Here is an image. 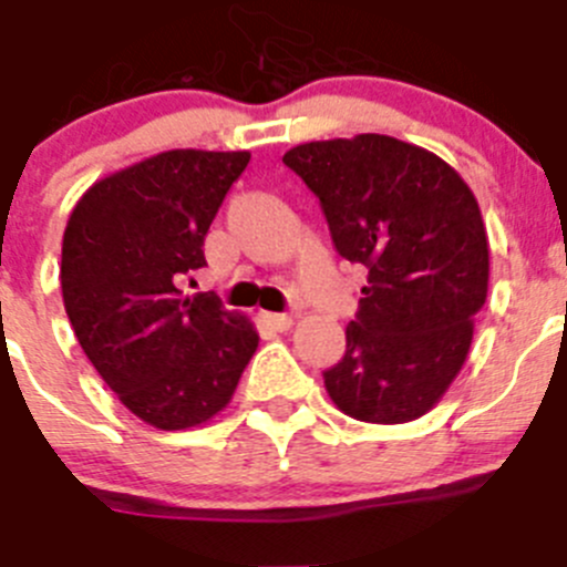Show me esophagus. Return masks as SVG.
<instances>
[{
    "mask_svg": "<svg viewBox=\"0 0 567 567\" xmlns=\"http://www.w3.org/2000/svg\"><path fill=\"white\" fill-rule=\"evenodd\" d=\"M262 321L271 330H279V333L290 330V324H293V319L288 313H262Z\"/></svg>",
    "mask_w": 567,
    "mask_h": 567,
    "instance_id": "34e87169",
    "label": "esophagus"
}]
</instances>
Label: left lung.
Segmentation results:
<instances>
[{
	"mask_svg": "<svg viewBox=\"0 0 567 567\" xmlns=\"http://www.w3.org/2000/svg\"><path fill=\"white\" fill-rule=\"evenodd\" d=\"M282 163L319 197L339 257L367 268L328 395L355 421L426 415L457 379L488 293L472 188L432 152L372 132L293 146Z\"/></svg>",
	"mask_w": 567,
	"mask_h": 567,
	"instance_id": "obj_1",
	"label": "left lung"
}]
</instances>
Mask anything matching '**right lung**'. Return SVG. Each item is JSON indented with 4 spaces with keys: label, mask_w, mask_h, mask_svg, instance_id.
I'll use <instances>...</instances> for the list:
<instances>
[{
    "label": "right lung",
    "mask_w": 567,
    "mask_h": 567,
    "mask_svg": "<svg viewBox=\"0 0 567 567\" xmlns=\"http://www.w3.org/2000/svg\"><path fill=\"white\" fill-rule=\"evenodd\" d=\"M248 152L172 150L86 188L61 243V296L81 350L155 430L206 423L231 401L259 336L214 293L183 296Z\"/></svg>",
    "instance_id": "right-lung-1"
}]
</instances>
